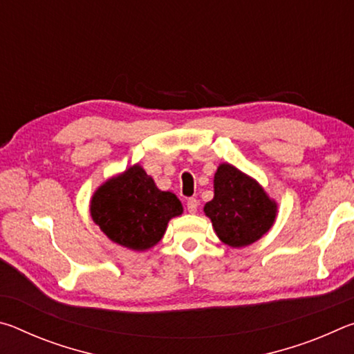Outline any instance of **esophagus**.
Listing matches in <instances>:
<instances>
[{
	"label": "esophagus",
	"instance_id": "1",
	"mask_svg": "<svg viewBox=\"0 0 354 354\" xmlns=\"http://www.w3.org/2000/svg\"><path fill=\"white\" fill-rule=\"evenodd\" d=\"M196 209H198V200H196V198H189L187 200V211L190 214H195Z\"/></svg>",
	"mask_w": 354,
	"mask_h": 354
}]
</instances>
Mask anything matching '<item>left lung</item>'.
<instances>
[{"instance_id":"1","label":"left lung","mask_w":354,"mask_h":354,"mask_svg":"<svg viewBox=\"0 0 354 354\" xmlns=\"http://www.w3.org/2000/svg\"><path fill=\"white\" fill-rule=\"evenodd\" d=\"M277 211V201L256 179L231 164L218 165L214 198L205 205V214L221 242L232 248L254 243L273 226Z\"/></svg>"}]
</instances>
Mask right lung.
Wrapping results in <instances>:
<instances>
[{
    "mask_svg": "<svg viewBox=\"0 0 354 354\" xmlns=\"http://www.w3.org/2000/svg\"><path fill=\"white\" fill-rule=\"evenodd\" d=\"M183 214V205L171 192L156 187L139 164L107 179L91 200L92 220L122 247L145 251L165 234L173 217Z\"/></svg>",
    "mask_w": 354,
    "mask_h": 354,
    "instance_id": "add662e5",
    "label": "right lung"
}]
</instances>
